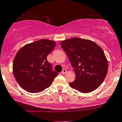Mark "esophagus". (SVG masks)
Wrapping results in <instances>:
<instances>
[{"label": "esophagus", "mask_w": 122, "mask_h": 122, "mask_svg": "<svg viewBox=\"0 0 122 122\" xmlns=\"http://www.w3.org/2000/svg\"><path fill=\"white\" fill-rule=\"evenodd\" d=\"M67 72V71L66 70V69H63V70H62V71H61V74H66Z\"/></svg>", "instance_id": "obj_1"}]
</instances>
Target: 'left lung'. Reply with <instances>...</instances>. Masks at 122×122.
<instances>
[{"instance_id":"left-lung-1","label":"left lung","mask_w":122,"mask_h":122,"mask_svg":"<svg viewBox=\"0 0 122 122\" xmlns=\"http://www.w3.org/2000/svg\"><path fill=\"white\" fill-rule=\"evenodd\" d=\"M76 73V80L69 84L81 93L97 89L104 81L108 63L104 52L92 41L72 38L61 42Z\"/></svg>"}]
</instances>
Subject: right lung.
<instances>
[{
    "label": "right lung",
    "instance_id": "add662e5",
    "mask_svg": "<svg viewBox=\"0 0 122 122\" xmlns=\"http://www.w3.org/2000/svg\"><path fill=\"white\" fill-rule=\"evenodd\" d=\"M55 42L41 39L27 44L17 52L13 62V72L19 86L29 93L41 92L50 87L58 72L52 70L47 61Z\"/></svg>",
    "mask_w": 122,
    "mask_h": 122
}]
</instances>
